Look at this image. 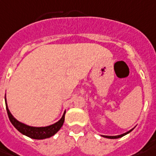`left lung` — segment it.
<instances>
[{
    "label": "left lung",
    "instance_id": "left-lung-1",
    "mask_svg": "<svg viewBox=\"0 0 156 156\" xmlns=\"http://www.w3.org/2000/svg\"><path fill=\"white\" fill-rule=\"evenodd\" d=\"M133 129H132L129 130V131H128V132L124 133H123V134L117 135V136H104V135H102V137H107V138H111V139H115V138H119V137H123V136H124V135L128 134V133L131 132Z\"/></svg>",
    "mask_w": 156,
    "mask_h": 156
}]
</instances>
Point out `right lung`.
<instances>
[{"label":"right lung","instance_id":"add662e5","mask_svg":"<svg viewBox=\"0 0 156 156\" xmlns=\"http://www.w3.org/2000/svg\"><path fill=\"white\" fill-rule=\"evenodd\" d=\"M5 106H6L7 114H8V116H9V119L11 122V124L21 133H23V135H26V136L31 137V138H33V139H44V138H48V137L54 136L61 129L62 124L64 123L66 112H64L61 119L54 124H51V125H49V126H46V127H32V126H29V125H27L23 123L19 122V120H17L12 115V114L9 112V108H8V106H7L5 97Z\"/></svg>","mask_w":156,"mask_h":156}]
</instances>
